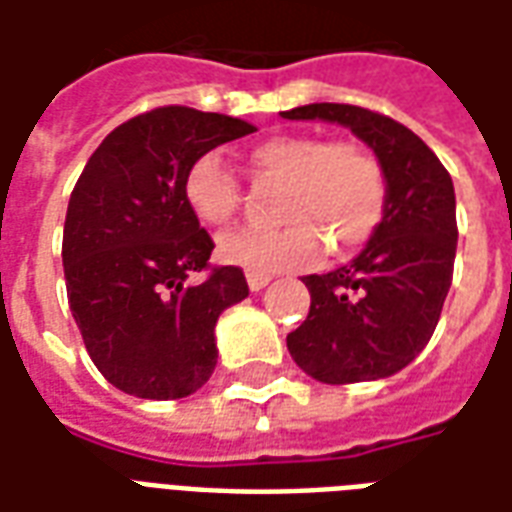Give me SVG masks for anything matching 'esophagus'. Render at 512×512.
<instances>
[{
	"mask_svg": "<svg viewBox=\"0 0 512 512\" xmlns=\"http://www.w3.org/2000/svg\"><path fill=\"white\" fill-rule=\"evenodd\" d=\"M246 282H249V290H263L268 282H271V277H268V274H252V271H249V274H246Z\"/></svg>",
	"mask_w": 512,
	"mask_h": 512,
	"instance_id": "34e87169",
	"label": "esophagus"
}]
</instances>
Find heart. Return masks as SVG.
<instances>
[{"label": "heart", "mask_w": 512, "mask_h": 512, "mask_svg": "<svg viewBox=\"0 0 512 512\" xmlns=\"http://www.w3.org/2000/svg\"><path fill=\"white\" fill-rule=\"evenodd\" d=\"M257 172L285 183L277 230H241L219 238V257L252 274L301 268L332 252L351 255L376 235L386 213V172L378 156L354 139L312 134L271 136L249 150ZM183 200L205 227L233 222L238 180L219 153H200L183 175Z\"/></svg>", "instance_id": "heart-1"}]
</instances>
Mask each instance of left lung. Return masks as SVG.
Masks as SVG:
<instances>
[{
	"instance_id": "8db88e82",
	"label": "left lung",
	"mask_w": 512,
	"mask_h": 512,
	"mask_svg": "<svg viewBox=\"0 0 512 512\" xmlns=\"http://www.w3.org/2000/svg\"><path fill=\"white\" fill-rule=\"evenodd\" d=\"M288 120H329L373 147L386 172L384 222L351 266L310 274V315L288 334L293 362L323 384L376 381L428 345L452 285L458 222L450 172L411 128L351 104H310Z\"/></svg>"
}]
</instances>
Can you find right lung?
<instances>
[{"label":"right lung","instance_id":"obj_1","mask_svg":"<svg viewBox=\"0 0 512 512\" xmlns=\"http://www.w3.org/2000/svg\"><path fill=\"white\" fill-rule=\"evenodd\" d=\"M255 131L238 117L158 106L117 126L76 180L62 266L73 321L101 376L126 395L175 400L216 367V321L249 296L238 266L183 200L194 158ZM206 271L191 283L193 271Z\"/></svg>","mask_w":512,"mask_h":512}]
</instances>
